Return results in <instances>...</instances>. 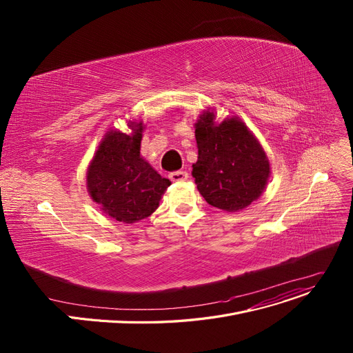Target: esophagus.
I'll return each mask as SVG.
<instances>
[{"mask_svg": "<svg viewBox=\"0 0 353 353\" xmlns=\"http://www.w3.org/2000/svg\"><path fill=\"white\" fill-rule=\"evenodd\" d=\"M169 177H170L172 181H186L189 179V173L188 172H183V170H179V172L170 173Z\"/></svg>", "mask_w": 353, "mask_h": 353, "instance_id": "34e87169", "label": "esophagus"}]
</instances>
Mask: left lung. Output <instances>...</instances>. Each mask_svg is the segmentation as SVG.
Returning <instances> with one entry per match:
<instances>
[{
	"instance_id": "left-lung-1",
	"label": "left lung",
	"mask_w": 353,
	"mask_h": 353,
	"mask_svg": "<svg viewBox=\"0 0 353 353\" xmlns=\"http://www.w3.org/2000/svg\"><path fill=\"white\" fill-rule=\"evenodd\" d=\"M199 148L193 164L197 190L225 212H239L262 196L270 163L249 127L237 116L216 123V111L205 110L194 124Z\"/></svg>"
}]
</instances>
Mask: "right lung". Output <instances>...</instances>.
I'll list each match as a JSON object with an SVG mask.
<instances>
[{
	"label": "right lung",
	"instance_id": "add662e5",
	"mask_svg": "<svg viewBox=\"0 0 353 353\" xmlns=\"http://www.w3.org/2000/svg\"><path fill=\"white\" fill-rule=\"evenodd\" d=\"M132 133L111 128L87 167V192L108 217L136 223L156 212L170 186L140 154L143 121L127 123Z\"/></svg>",
	"mask_w": 353,
	"mask_h": 353
}]
</instances>
